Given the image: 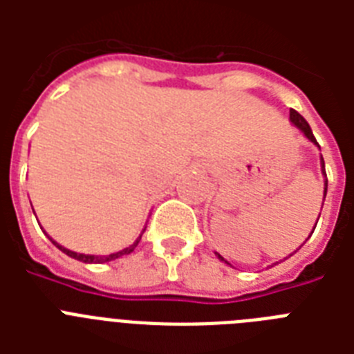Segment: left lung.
Here are the masks:
<instances>
[{"instance_id":"1","label":"left lung","mask_w":354,"mask_h":354,"mask_svg":"<svg viewBox=\"0 0 354 354\" xmlns=\"http://www.w3.org/2000/svg\"><path fill=\"white\" fill-rule=\"evenodd\" d=\"M290 122H292V124H294V127L297 128V130H299V132L303 133V136H305V138L308 139V141H310V143H314V145H316V147H319L318 141H316V138H314L313 130H310V127H308V122L305 121V119H303L301 115H299V113L296 112V110H290ZM319 163H322V174H324V176H325V183H324V185H325V187H324V200H325V194H327V174H325V161H324V158H322V156H319ZM322 207H324V204H322ZM318 218H319V216H318ZM316 224H318V222H316ZM314 227H316V226H314ZM313 232H314V230H313ZM215 255L218 259H221V261H224V263H226V264H230L226 261V259L222 257L221 253L215 252ZM290 255H292V253H290Z\"/></svg>"}]
</instances>
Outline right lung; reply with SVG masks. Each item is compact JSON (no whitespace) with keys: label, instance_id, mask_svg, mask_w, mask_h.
Wrapping results in <instances>:
<instances>
[{"label":"right lung","instance_id":"obj_1","mask_svg":"<svg viewBox=\"0 0 354 354\" xmlns=\"http://www.w3.org/2000/svg\"><path fill=\"white\" fill-rule=\"evenodd\" d=\"M32 211H35V209H32ZM145 230H147V226H145ZM145 230H143V232H141V235H143V233H145ZM141 235H139L138 239L133 241V244H130V246L124 248V250H121V252L110 253V255H88V253L71 252V250H68V248L60 246V244H58L57 241H53L51 236H49V239H51L53 244H55V246H57L58 250H60V252H64V253H66V255H69V257H73V259H77V261H82V263H88V264H102V263H110V261H115V259L122 257V255H128V253H132L133 250H136V246H138V244H139V241H141Z\"/></svg>","mask_w":354,"mask_h":354}]
</instances>
